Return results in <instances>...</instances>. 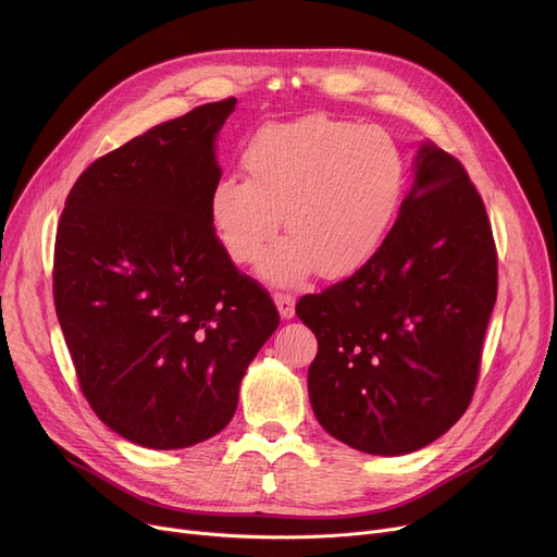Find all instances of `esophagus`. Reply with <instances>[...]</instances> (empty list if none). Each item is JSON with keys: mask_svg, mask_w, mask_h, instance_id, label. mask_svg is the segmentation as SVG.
I'll return each instance as SVG.
<instances>
[{"mask_svg": "<svg viewBox=\"0 0 557 557\" xmlns=\"http://www.w3.org/2000/svg\"><path fill=\"white\" fill-rule=\"evenodd\" d=\"M273 300H275V307H277V311H280V315L284 318V320H288V318H294V313H296V298L290 296V294H275L273 296Z\"/></svg>", "mask_w": 557, "mask_h": 557, "instance_id": "34e87169", "label": "esophagus"}]
</instances>
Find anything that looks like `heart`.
I'll use <instances>...</instances> for the list:
<instances>
[{
  "label": "heart",
  "mask_w": 557,
  "mask_h": 557,
  "mask_svg": "<svg viewBox=\"0 0 557 557\" xmlns=\"http://www.w3.org/2000/svg\"><path fill=\"white\" fill-rule=\"evenodd\" d=\"M246 181L221 178L210 221L232 261L263 255L261 277L288 286L313 269L336 280L357 273L384 246L399 212L406 166L395 139L327 114L259 128L244 146Z\"/></svg>",
  "instance_id": "obj_1"
}]
</instances>
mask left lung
<instances>
[{
  "label": "left lung",
  "instance_id": "8db88e82",
  "mask_svg": "<svg viewBox=\"0 0 557 557\" xmlns=\"http://www.w3.org/2000/svg\"><path fill=\"white\" fill-rule=\"evenodd\" d=\"M496 302V248L465 166L433 144L384 246L355 275L302 296L318 338L311 408L336 441L376 456L411 454L472 401Z\"/></svg>",
  "mask_w": 557,
  "mask_h": 557
}]
</instances>
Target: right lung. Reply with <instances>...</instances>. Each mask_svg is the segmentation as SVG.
Listing matches in <instances>:
<instances>
[{"instance_id":"add662e5","label":"right lung","mask_w":557,"mask_h":557,"mask_svg":"<svg viewBox=\"0 0 557 557\" xmlns=\"http://www.w3.org/2000/svg\"><path fill=\"white\" fill-rule=\"evenodd\" d=\"M237 99L205 103L95 160L53 248V302L99 420L149 449L216 435L246 368L280 325L210 221L214 141Z\"/></svg>"}]
</instances>
